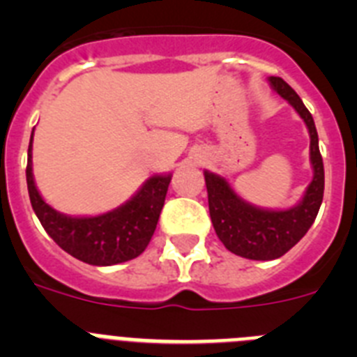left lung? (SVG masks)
<instances>
[{
  "instance_id": "left-lung-1",
  "label": "left lung",
  "mask_w": 357,
  "mask_h": 357,
  "mask_svg": "<svg viewBox=\"0 0 357 357\" xmlns=\"http://www.w3.org/2000/svg\"><path fill=\"white\" fill-rule=\"evenodd\" d=\"M273 91L301 114L311 137V164L313 181L305 189L304 198L291 209L268 211L250 206L234 193L229 182L220 175L206 172L211 222L220 241L232 254L254 261H272L284 255L301 241L313 225L324 200V160L318 148V134L313 116L305 109L301 96L280 77L268 78Z\"/></svg>"
}]
</instances>
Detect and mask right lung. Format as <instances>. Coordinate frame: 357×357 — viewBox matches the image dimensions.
I'll return each mask as SVG.
<instances>
[{
    "label": "right lung",
    "mask_w": 357,
    "mask_h": 357,
    "mask_svg": "<svg viewBox=\"0 0 357 357\" xmlns=\"http://www.w3.org/2000/svg\"><path fill=\"white\" fill-rule=\"evenodd\" d=\"M31 141L28 146L26 184L31 207L50 238L73 257L94 266L130 261L144 252L155 232L172 175L150 176L143 188L118 209L100 216H66L39 195L31 173Z\"/></svg>",
    "instance_id": "obj_1"
}]
</instances>
